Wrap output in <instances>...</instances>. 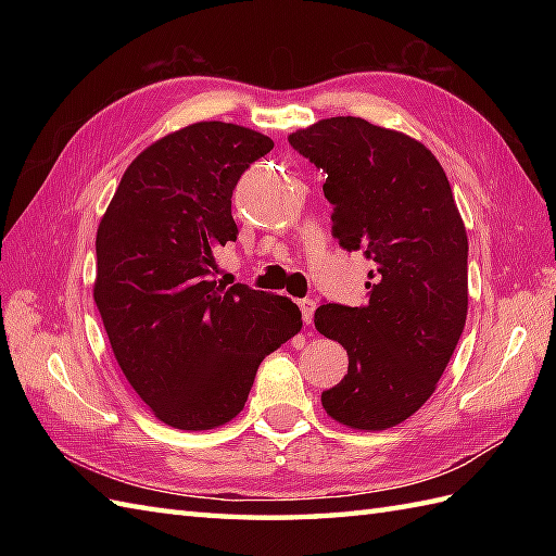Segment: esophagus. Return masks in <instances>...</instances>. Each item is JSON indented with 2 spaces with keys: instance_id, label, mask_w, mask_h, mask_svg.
I'll return each mask as SVG.
<instances>
[{
  "instance_id": "obj_1",
  "label": "esophagus",
  "mask_w": 556,
  "mask_h": 556,
  "mask_svg": "<svg viewBox=\"0 0 556 556\" xmlns=\"http://www.w3.org/2000/svg\"><path fill=\"white\" fill-rule=\"evenodd\" d=\"M299 308H301V315H303V323L305 325H311L313 323V315H315V301L313 299H303V301H299Z\"/></svg>"
}]
</instances>
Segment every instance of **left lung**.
<instances>
[{
    "instance_id": "left-lung-1",
    "label": "left lung",
    "mask_w": 556,
    "mask_h": 556,
    "mask_svg": "<svg viewBox=\"0 0 556 556\" xmlns=\"http://www.w3.org/2000/svg\"><path fill=\"white\" fill-rule=\"evenodd\" d=\"M327 172L332 229L363 251L368 303H327L315 329L349 353V372L323 392L327 416L387 430L428 401L468 315V236L442 164L420 140L361 116H332L289 136Z\"/></svg>"
}]
</instances>
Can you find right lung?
<instances>
[{
    "instance_id": "add662e5",
    "label": "right lung",
    "mask_w": 556,
    "mask_h": 556,
    "mask_svg": "<svg viewBox=\"0 0 556 556\" xmlns=\"http://www.w3.org/2000/svg\"><path fill=\"white\" fill-rule=\"evenodd\" d=\"M275 148L227 122L162 136L128 164L98 227L92 299L128 384L176 430H215L245 406L257 365L301 332L287 296L212 279L233 241L231 193Z\"/></svg>"
}]
</instances>
